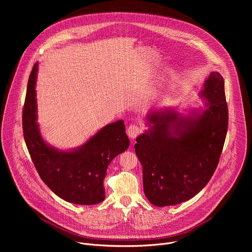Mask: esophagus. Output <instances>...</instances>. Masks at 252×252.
Instances as JSON below:
<instances>
[{"label":"esophagus","instance_id":"34e87169","mask_svg":"<svg viewBox=\"0 0 252 252\" xmlns=\"http://www.w3.org/2000/svg\"><path fill=\"white\" fill-rule=\"evenodd\" d=\"M141 129L139 126H135V125H130L128 127H127V130H126V133L128 135V137L134 139L139 133H140Z\"/></svg>","mask_w":252,"mask_h":252}]
</instances>
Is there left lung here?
<instances>
[{
  "instance_id": "obj_1",
  "label": "left lung",
  "mask_w": 252,
  "mask_h": 252,
  "mask_svg": "<svg viewBox=\"0 0 252 252\" xmlns=\"http://www.w3.org/2000/svg\"><path fill=\"white\" fill-rule=\"evenodd\" d=\"M198 95L202 106L151 110L146 116L149 128L135 139L143 190L156 206L192 198L219 164L228 125L224 81L219 71H211Z\"/></svg>"
}]
</instances>
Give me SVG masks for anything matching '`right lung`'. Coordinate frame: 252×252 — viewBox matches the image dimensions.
Listing matches in <instances>:
<instances>
[{"instance_id":"right-lung-1","label":"right lung","mask_w":252,"mask_h":252,"mask_svg":"<svg viewBox=\"0 0 252 252\" xmlns=\"http://www.w3.org/2000/svg\"><path fill=\"white\" fill-rule=\"evenodd\" d=\"M39 63L29 78L23 111L24 137L32 162L43 182L62 199L82 205L96 204L104 199L103 179L107 166L126 152L129 139L123 120L98 129L82 146L62 150L43 137L38 120L35 84Z\"/></svg>"}]
</instances>
